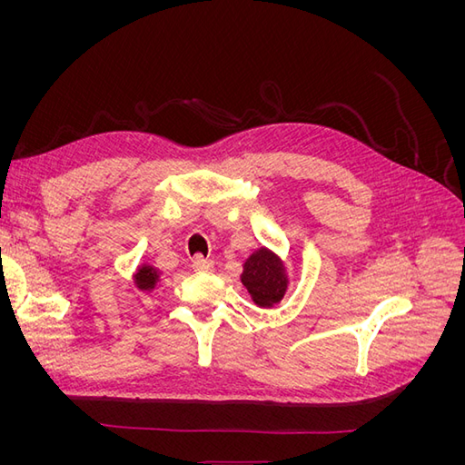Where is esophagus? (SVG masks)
Returning a JSON list of instances; mask_svg holds the SVG:
<instances>
[{"mask_svg": "<svg viewBox=\"0 0 465 465\" xmlns=\"http://www.w3.org/2000/svg\"><path fill=\"white\" fill-rule=\"evenodd\" d=\"M192 267L195 272H202V273H205V272H213V267H215V263L211 262V260H207V258H202V256H195L193 260H192Z\"/></svg>", "mask_w": 465, "mask_h": 465, "instance_id": "obj_1", "label": "esophagus"}]
</instances>
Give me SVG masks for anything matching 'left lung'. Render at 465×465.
<instances>
[{"mask_svg": "<svg viewBox=\"0 0 465 465\" xmlns=\"http://www.w3.org/2000/svg\"><path fill=\"white\" fill-rule=\"evenodd\" d=\"M241 281L248 289L252 301L262 308H272L273 304L281 302L289 287V277L283 262L272 250L263 246L244 262Z\"/></svg>", "mask_w": 465, "mask_h": 465, "instance_id": "8db88e82", "label": "left lung"}]
</instances>
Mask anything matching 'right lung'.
<instances>
[{
    "label": "right lung",
    "mask_w": 465,
    "mask_h": 465,
    "mask_svg": "<svg viewBox=\"0 0 465 465\" xmlns=\"http://www.w3.org/2000/svg\"><path fill=\"white\" fill-rule=\"evenodd\" d=\"M159 279H161L159 270H154L153 265L143 263L137 267V272L134 275V283L137 289H142V291H153L154 287H157Z\"/></svg>",
    "instance_id": "add662e5"
}]
</instances>
